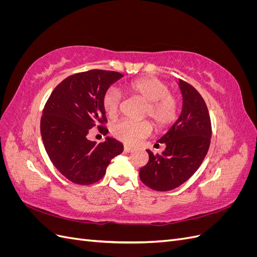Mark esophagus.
<instances>
[{"instance_id":"34e87169","label":"esophagus","mask_w":257,"mask_h":257,"mask_svg":"<svg viewBox=\"0 0 257 257\" xmlns=\"http://www.w3.org/2000/svg\"><path fill=\"white\" fill-rule=\"evenodd\" d=\"M133 151H134V148H133V147L127 146V145L124 146V152H126V153H131V152H133Z\"/></svg>"}]
</instances>
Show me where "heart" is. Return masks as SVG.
I'll return each instance as SVG.
<instances>
[{"label": "heart", "mask_w": 257, "mask_h": 257, "mask_svg": "<svg viewBox=\"0 0 257 257\" xmlns=\"http://www.w3.org/2000/svg\"><path fill=\"white\" fill-rule=\"evenodd\" d=\"M127 91L131 95L147 103L144 116H150L158 127H165L173 123L178 114L177 98L169 93L168 84L154 77L137 79L132 82ZM122 96L115 87L108 89L103 97V106L107 114L115 116L121 107ZM112 134L126 144H135L147 137L151 132V124L148 121L135 122L122 120L112 125Z\"/></svg>", "instance_id": "obj_1"}]
</instances>
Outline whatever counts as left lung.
<instances>
[{
  "mask_svg": "<svg viewBox=\"0 0 257 257\" xmlns=\"http://www.w3.org/2000/svg\"><path fill=\"white\" fill-rule=\"evenodd\" d=\"M182 109L174 125L158 143L165 144L162 154H149L139 170L143 183L154 191H172L183 184L203 163L211 139V121L204 98L191 84L179 79Z\"/></svg>",
  "mask_w": 257,
  "mask_h": 257,
  "instance_id": "1",
  "label": "left lung"
}]
</instances>
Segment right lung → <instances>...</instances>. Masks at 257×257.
Wrapping results in <instances>:
<instances>
[{"instance_id":"right-lung-1","label":"right lung","mask_w":257,"mask_h":257,"mask_svg":"<svg viewBox=\"0 0 257 257\" xmlns=\"http://www.w3.org/2000/svg\"><path fill=\"white\" fill-rule=\"evenodd\" d=\"M122 74L92 69L67 77L46 103L41 120L44 147L52 164L69 181L88 185L102 179L110 161L122 153L123 145L112 137L96 144L89 131L107 121L103 97Z\"/></svg>"}]
</instances>
